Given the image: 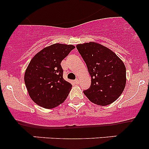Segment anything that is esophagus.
Returning a JSON list of instances; mask_svg holds the SVG:
<instances>
[{
	"mask_svg": "<svg viewBox=\"0 0 149 149\" xmlns=\"http://www.w3.org/2000/svg\"><path fill=\"white\" fill-rule=\"evenodd\" d=\"M75 81V83L78 84V83H79V79H76V80H75V81Z\"/></svg>",
	"mask_w": 149,
	"mask_h": 149,
	"instance_id": "1",
	"label": "esophagus"
}]
</instances>
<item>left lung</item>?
I'll return each mask as SVG.
<instances>
[{"instance_id":"8db88e82","label":"left lung","mask_w":149,"mask_h":149,"mask_svg":"<svg viewBox=\"0 0 149 149\" xmlns=\"http://www.w3.org/2000/svg\"><path fill=\"white\" fill-rule=\"evenodd\" d=\"M91 78L89 88L84 93L91 102L106 106L123 93L126 84V68L111 49L95 42L77 45Z\"/></svg>"}]
</instances>
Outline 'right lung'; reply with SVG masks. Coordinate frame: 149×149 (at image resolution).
Instances as JSON below:
<instances>
[{"label":"right lung","instance_id":"obj_1","mask_svg":"<svg viewBox=\"0 0 149 149\" xmlns=\"http://www.w3.org/2000/svg\"><path fill=\"white\" fill-rule=\"evenodd\" d=\"M75 47L54 44L36 54L25 71L24 82L31 100L46 109L63 102L72 85L63 77V60Z\"/></svg>","mask_w":149,"mask_h":149}]
</instances>
